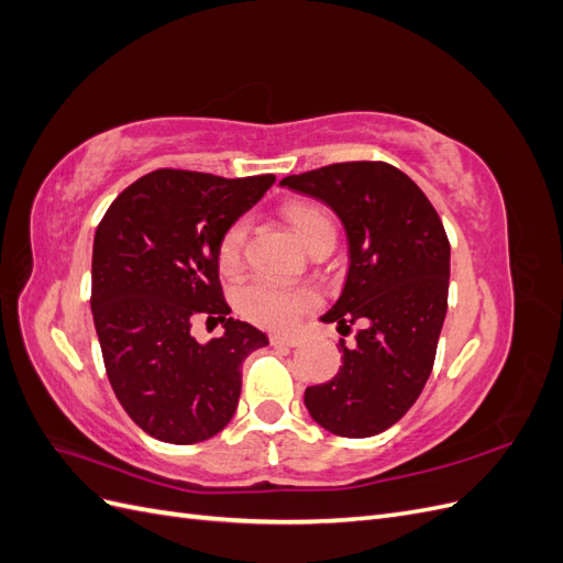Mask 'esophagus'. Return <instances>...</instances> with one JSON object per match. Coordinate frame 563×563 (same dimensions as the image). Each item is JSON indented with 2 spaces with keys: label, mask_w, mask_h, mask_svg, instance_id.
Returning a JSON list of instances; mask_svg holds the SVG:
<instances>
[{
  "label": "esophagus",
  "mask_w": 563,
  "mask_h": 563,
  "mask_svg": "<svg viewBox=\"0 0 563 563\" xmlns=\"http://www.w3.org/2000/svg\"><path fill=\"white\" fill-rule=\"evenodd\" d=\"M269 343L272 345H284V347H296L300 343L298 335H286V333H275L269 335Z\"/></svg>",
  "instance_id": "34e87169"
}]
</instances>
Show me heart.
<instances>
[{
	"mask_svg": "<svg viewBox=\"0 0 563 563\" xmlns=\"http://www.w3.org/2000/svg\"><path fill=\"white\" fill-rule=\"evenodd\" d=\"M284 216L298 232L305 246L312 249L321 236L333 234V223L329 213L314 201H294L284 209ZM249 223L244 218L223 232L218 242V265L223 272L240 269L244 261ZM319 296L308 284H284L269 277H255L236 288L234 302L249 321L265 329H288L317 305Z\"/></svg>",
	"mask_w": 563,
	"mask_h": 563,
	"instance_id": "b5f03b06",
	"label": "heart"
}]
</instances>
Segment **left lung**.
<instances>
[{"label":"left lung","instance_id":"obj_1","mask_svg":"<svg viewBox=\"0 0 563 563\" xmlns=\"http://www.w3.org/2000/svg\"><path fill=\"white\" fill-rule=\"evenodd\" d=\"M282 185L321 199L343 220L350 269L321 321L350 333L343 366L305 389L310 416L338 437L391 428L428 383L449 308L451 244L420 187L385 162H343L286 176Z\"/></svg>","mask_w":563,"mask_h":563}]
</instances>
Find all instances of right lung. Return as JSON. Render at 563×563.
Segmentation results:
<instances>
[{
    "label": "right lung",
    "instance_id": "1",
    "mask_svg": "<svg viewBox=\"0 0 563 563\" xmlns=\"http://www.w3.org/2000/svg\"><path fill=\"white\" fill-rule=\"evenodd\" d=\"M275 183L157 168L119 195L98 223L91 312L110 385L129 418L166 444H197L232 420L242 362L267 335L232 319L218 242ZM197 318L227 333L197 344Z\"/></svg>",
    "mask_w": 563,
    "mask_h": 563
}]
</instances>
